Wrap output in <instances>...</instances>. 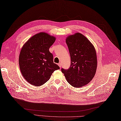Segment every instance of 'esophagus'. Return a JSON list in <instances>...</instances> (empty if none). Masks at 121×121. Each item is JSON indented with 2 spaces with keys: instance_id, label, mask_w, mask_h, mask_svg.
I'll use <instances>...</instances> for the list:
<instances>
[{
  "instance_id": "esophagus-1",
  "label": "esophagus",
  "mask_w": 121,
  "mask_h": 121,
  "mask_svg": "<svg viewBox=\"0 0 121 121\" xmlns=\"http://www.w3.org/2000/svg\"><path fill=\"white\" fill-rule=\"evenodd\" d=\"M58 65L59 66V67H60V68H61V63H59V64H58Z\"/></svg>"
}]
</instances>
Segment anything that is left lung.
<instances>
[{"label":"left lung","instance_id":"obj_1","mask_svg":"<svg viewBox=\"0 0 121 121\" xmlns=\"http://www.w3.org/2000/svg\"><path fill=\"white\" fill-rule=\"evenodd\" d=\"M71 58L68 69H61L67 82L75 88L88 84L94 78L97 67L94 45L82 34L76 33L66 39Z\"/></svg>","mask_w":121,"mask_h":121}]
</instances>
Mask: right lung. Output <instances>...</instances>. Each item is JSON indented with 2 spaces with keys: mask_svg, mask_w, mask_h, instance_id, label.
<instances>
[{
  "mask_svg": "<svg viewBox=\"0 0 121 121\" xmlns=\"http://www.w3.org/2000/svg\"><path fill=\"white\" fill-rule=\"evenodd\" d=\"M56 37L45 32L34 35L21 49L19 65L23 78L29 83L39 86L46 83L54 71L60 67L54 63L53 56L49 49Z\"/></svg>",
  "mask_w": 121,
  "mask_h": 121,
  "instance_id": "obj_1",
  "label": "right lung"
}]
</instances>
